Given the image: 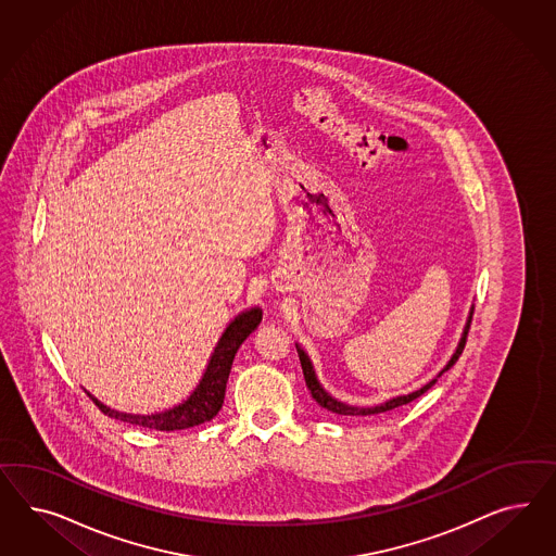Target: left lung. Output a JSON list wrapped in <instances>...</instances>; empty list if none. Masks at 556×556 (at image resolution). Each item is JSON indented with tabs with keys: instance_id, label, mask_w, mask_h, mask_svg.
<instances>
[{
	"instance_id": "obj_1",
	"label": "left lung",
	"mask_w": 556,
	"mask_h": 556,
	"mask_svg": "<svg viewBox=\"0 0 556 556\" xmlns=\"http://www.w3.org/2000/svg\"><path fill=\"white\" fill-rule=\"evenodd\" d=\"M472 320V307L471 312H469V318H467V324H465V330H463V337L458 340V346H456L455 354L451 356V361L446 363V367L438 372V377L442 375V372H446V370L451 369L453 365H455L456 361H458V356L463 354V349H465V344H467V334H469V328H471ZM295 349H298V354H300V361H302V369L303 377H305V386L309 389V393H312V397L321 405V407H326L328 412H334V414H340V416H369V414H381V412H389V409H393V407H400V405L409 404V402H414L416 397H420L421 393H426L428 389L432 388L434 383L438 381V377H434L432 381H428L424 388L418 389V391H412V393H407V395H400V397H393V400H389L386 404L375 405V407H356V405L342 404V402H338L334 400L326 389L321 388L320 381H318V377H316V370H314V365H312V361H309V356L305 354L302 346L300 344H295Z\"/></svg>"
}]
</instances>
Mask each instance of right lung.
Returning a JSON list of instances; mask_svg holds the SVG:
<instances>
[{
    "label": "right lung",
    "mask_w": 556,
    "mask_h": 556,
    "mask_svg": "<svg viewBox=\"0 0 556 556\" xmlns=\"http://www.w3.org/2000/svg\"><path fill=\"white\" fill-rule=\"evenodd\" d=\"M261 320H263L261 307H251V309L238 314L235 320L228 324V328L224 330V334L219 338L214 353L210 356V363H207V369L203 372L200 386L187 397L184 404L175 405V407L159 412V414H151V416H138V414L116 412V409L101 404L100 400H96L89 391H87V395L93 400V404L98 405L105 416L116 418L119 421H128V424H135V426H142V428L173 432V430H186V428L200 426L203 421L212 420L222 409L224 395H226V383H228V375L232 369L236 351L240 349V344L247 338L253 334Z\"/></svg>",
    "instance_id": "add662e5"
}]
</instances>
